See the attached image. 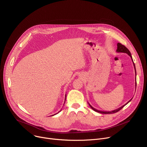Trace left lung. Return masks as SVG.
Returning a JSON list of instances; mask_svg holds the SVG:
<instances>
[{"label": "left lung", "mask_w": 147, "mask_h": 147, "mask_svg": "<svg viewBox=\"0 0 147 147\" xmlns=\"http://www.w3.org/2000/svg\"><path fill=\"white\" fill-rule=\"evenodd\" d=\"M117 51V53H127V54L128 56H129L131 58V60H132V62H133V65H134V67L135 72H136V86H137V82H136V75H137V74H136V69L135 64H134V61H133V60H132V58L131 54L130 51H129V50H128L125 46L123 45L122 44L119 43H117V51ZM131 100H132V98H131L129 101H128L125 104H124V105H123V106H121V107H119V108H118V109H116V110H113V111H104L98 110H97V109H94V108H93L92 107L88 102V104H89L90 107H91L93 110H94V111H96V112H97V113H101V114H113V113H115L118 112V111H119L120 110L122 109L124 107L125 105H127L129 101H131Z\"/></svg>", "instance_id": "left-lung-1"}]
</instances>
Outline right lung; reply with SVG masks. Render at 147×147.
Returning <instances> with one entry per match:
<instances>
[{
    "label": "right lung",
    "mask_w": 147,
    "mask_h": 147,
    "mask_svg": "<svg viewBox=\"0 0 147 147\" xmlns=\"http://www.w3.org/2000/svg\"><path fill=\"white\" fill-rule=\"evenodd\" d=\"M65 99H66V94H65ZM60 111H61V110H60ZM59 112H60V111H59ZM57 113H56V114H54V115H51V116H53V115H56V114H57Z\"/></svg>",
    "instance_id": "right-lung-1"
}]
</instances>
